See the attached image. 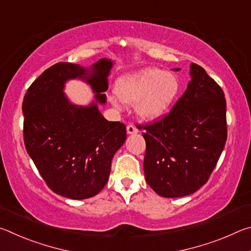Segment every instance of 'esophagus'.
I'll use <instances>...</instances> for the list:
<instances>
[{
  "label": "esophagus",
  "mask_w": 251,
  "mask_h": 251,
  "mask_svg": "<svg viewBox=\"0 0 251 251\" xmlns=\"http://www.w3.org/2000/svg\"><path fill=\"white\" fill-rule=\"evenodd\" d=\"M126 130H127V134H128V135L136 134V133H137V131H138L137 128H136V127H135L134 125H128V126H127Z\"/></svg>",
  "instance_id": "obj_1"
}]
</instances>
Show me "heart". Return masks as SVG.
I'll return each instance as SVG.
<instances>
[{"mask_svg":"<svg viewBox=\"0 0 251 251\" xmlns=\"http://www.w3.org/2000/svg\"><path fill=\"white\" fill-rule=\"evenodd\" d=\"M180 82L177 75L156 67H146L117 80L115 93L126 105H136V114L143 121H155L167 112L177 99ZM110 103L121 107L115 96Z\"/></svg>","mask_w":251,"mask_h":251,"instance_id":"heart-1","label":"heart"}]
</instances>
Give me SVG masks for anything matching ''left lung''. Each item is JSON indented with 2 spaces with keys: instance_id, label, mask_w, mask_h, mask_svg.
Segmentation results:
<instances>
[{
  "instance_id": "1",
  "label": "left lung",
  "mask_w": 251,
  "mask_h": 251,
  "mask_svg": "<svg viewBox=\"0 0 251 251\" xmlns=\"http://www.w3.org/2000/svg\"><path fill=\"white\" fill-rule=\"evenodd\" d=\"M189 74L187 90L171 113L154 124L139 126L146 142V181L166 198L187 196L205 185L227 139L222 87L195 63Z\"/></svg>"
}]
</instances>
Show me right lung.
<instances>
[{"label": "right lung", "mask_w": 251, "mask_h": 251, "mask_svg": "<svg viewBox=\"0 0 251 251\" xmlns=\"http://www.w3.org/2000/svg\"><path fill=\"white\" fill-rule=\"evenodd\" d=\"M113 64L108 58L91 67L57 63L24 96L25 148L48 186L63 197L80 201L99 194L108 180L114 155L126 141L125 125L105 120L99 109L106 103ZM76 78L96 94L90 105H75L65 95V83Z\"/></svg>", "instance_id": "add662e5"}]
</instances>
